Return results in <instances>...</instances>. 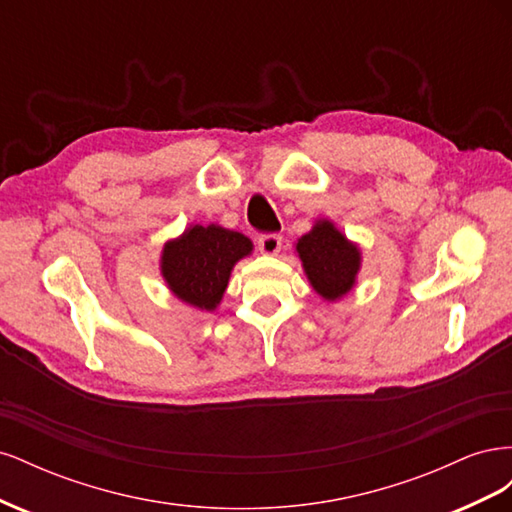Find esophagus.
<instances>
[{
	"instance_id": "34e87169",
	"label": "esophagus",
	"mask_w": 512,
	"mask_h": 512,
	"mask_svg": "<svg viewBox=\"0 0 512 512\" xmlns=\"http://www.w3.org/2000/svg\"><path fill=\"white\" fill-rule=\"evenodd\" d=\"M258 250H260L262 254L275 256L277 252L282 250V237L275 235V232H269V235H260V237H258Z\"/></svg>"
}]
</instances>
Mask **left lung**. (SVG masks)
<instances>
[{
  "mask_svg": "<svg viewBox=\"0 0 512 512\" xmlns=\"http://www.w3.org/2000/svg\"><path fill=\"white\" fill-rule=\"evenodd\" d=\"M297 254L309 284L322 299H342L356 284L361 252L333 222L318 220L314 228L297 241Z\"/></svg>",
  "mask_w": 512,
  "mask_h": 512,
  "instance_id": "obj_1",
  "label": "left lung"
}]
</instances>
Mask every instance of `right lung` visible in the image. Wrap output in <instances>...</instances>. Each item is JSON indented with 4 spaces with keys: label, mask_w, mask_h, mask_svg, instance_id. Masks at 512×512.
Instances as JSON below:
<instances>
[{
    "label": "right lung",
    "mask_w": 512,
    "mask_h": 512,
    "mask_svg": "<svg viewBox=\"0 0 512 512\" xmlns=\"http://www.w3.org/2000/svg\"><path fill=\"white\" fill-rule=\"evenodd\" d=\"M252 250V241L241 232L218 224H194L181 237L164 243L162 277L177 299L213 312L224 297L232 267Z\"/></svg>",
    "instance_id": "1"
}]
</instances>
